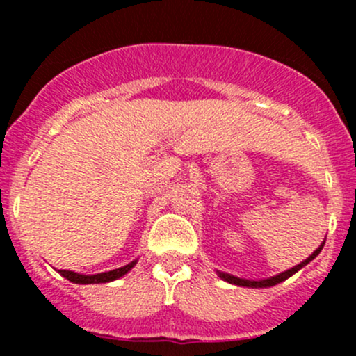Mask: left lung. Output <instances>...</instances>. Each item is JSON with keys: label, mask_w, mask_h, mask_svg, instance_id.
Returning a JSON list of instances; mask_svg holds the SVG:
<instances>
[{"label": "left lung", "mask_w": 356, "mask_h": 356, "mask_svg": "<svg viewBox=\"0 0 356 356\" xmlns=\"http://www.w3.org/2000/svg\"><path fill=\"white\" fill-rule=\"evenodd\" d=\"M323 244H325V243H323ZM323 244H321L320 248L316 249V251L313 252L312 256L308 257V259H305L303 263H300V264H298V266H295V268L288 269V271L281 273V275L269 277V280H263V281H249V280H241V277H236V276L226 275V273H219V277H222V280H224V281H227V283L238 284V286H248V288H268V286H275V284H277V283H281V281L288 280L289 276H293V275H295L296 271H300L301 268L306 266V264H308L309 261L314 259V257H316L318 254H320V251L323 249Z\"/></svg>", "instance_id": "obj_1"}]
</instances>
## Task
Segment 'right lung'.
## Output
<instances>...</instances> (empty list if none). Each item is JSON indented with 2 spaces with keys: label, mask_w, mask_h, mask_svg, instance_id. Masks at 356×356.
I'll return each instance as SVG.
<instances>
[{
  "label": "right lung",
  "mask_w": 356,
  "mask_h": 356,
  "mask_svg": "<svg viewBox=\"0 0 356 356\" xmlns=\"http://www.w3.org/2000/svg\"><path fill=\"white\" fill-rule=\"evenodd\" d=\"M137 261H132L130 264H127L124 268H118L113 269V271L108 273H100V275H92V276H85V275H79V273H73V271H67V269H60V275L67 277L68 281L72 283H79V284H92V283H108V281L117 280V277L124 276L125 273H129L130 269L136 266Z\"/></svg>",
  "instance_id": "add662e5"
}]
</instances>
